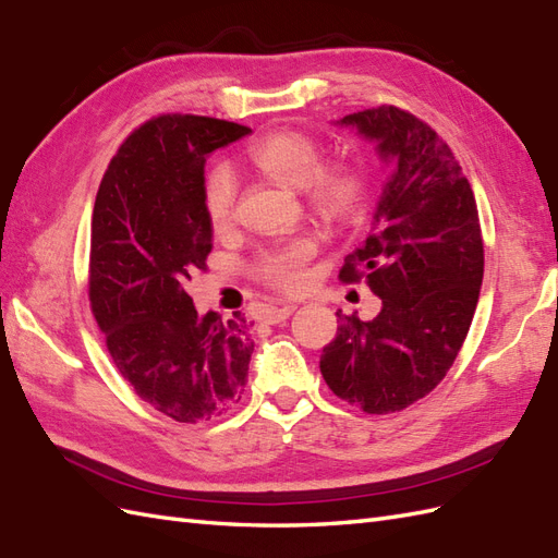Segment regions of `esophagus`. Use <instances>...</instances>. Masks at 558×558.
Instances as JSON below:
<instances>
[{"label": "esophagus", "mask_w": 558, "mask_h": 558, "mask_svg": "<svg viewBox=\"0 0 558 558\" xmlns=\"http://www.w3.org/2000/svg\"><path fill=\"white\" fill-rule=\"evenodd\" d=\"M293 312H295V305H279V307L267 310L265 319H267L269 324H281V322H287V319L293 315Z\"/></svg>", "instance_id": "obj_1"}]
</instances>
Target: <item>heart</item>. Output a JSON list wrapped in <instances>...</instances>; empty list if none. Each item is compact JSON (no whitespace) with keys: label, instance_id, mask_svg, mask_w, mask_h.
Here are the masks:
<instances>
[{"label":"heart","instance_id":"b5f03b06","mask_svg":"<svg viewBox=\"0 0 558 558\" xmlns=\"http://www.w3.org/2000/svg\"><path fill=\"white\" fill-rule=\"evenodd\" d=\"M251 166L283 189H303L310 210L329 227L357 222L366 208V174L352 162L322 166V144L301 130H279L248 146ZM236 198L234 174L217 166L203 182V206L213 227H225ZM315 253L310 239H295L267 251L257 260V275L281 291L305 287V265Z\"/></svg>","mask_w":558,"mask_h":558}]
</instances>
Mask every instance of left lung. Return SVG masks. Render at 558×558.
Returning <instances> with one entry per match:
<instances>
[{
	"mask_svg": "<svg viewBox=\"0 0 558 558\" xmlns=\"http://www.w3.org/2000/svg\"><path fill=\"white\" fill-rule=\"evenodd\" d=\"M374 142L390 174L372 234L345 257L343 281L366 277L381 312L338 317L319 369L338 398L366 414L421 400L450 372L478 305L483 236L471 184L424 120L396 106L336 122Z\"/></svg>",
	"mask_w": 558,
	"mask_h": 558,
	"instance_id": "obj_1",
	"label": "left lung"
}]
</instances>
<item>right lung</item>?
I'll return each instance as SVG.
<instances>
[{
  "label": "right lung",
  "instance_id": "obj_1",
  "mask_svg": "<svg viewBox=\"0 0 558 558\" xmlns=\"http://www.w3.org/2000/svg\"><path fill=\"white\" fill-rule=\"evenodd\" d=\"M251 134L236 122L168 113L144 122L108 166L92 215L89 303L106 348L137 396L180 424L241 400L251 322L198 315L186 281L206 269L213 225L206 158Z\"/></svg>",
  "mask_w": 558,
  "mask_h": 558
}]
</instances>
